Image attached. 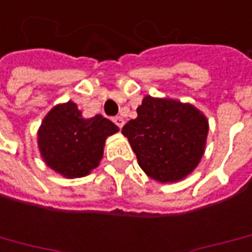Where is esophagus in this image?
Returning <instances> with one entry per match:
<instances>
[{
    "label": "esophagus",
    "mask_w": 252,
    "mask_h": 252,
    "mask_svg": "<svg viewBox=\"0 0 252 252\" xmlns=\"http://www.w3.org/2000/svg\"><path fill=\"white\" fill-rule=\"evenodd\" d=\"M113 121H114V124L119 126V128H123V126H124V119L123 117H114Z\"/></svg>",
    "instance_id": "obj_1"
}]
</instances>
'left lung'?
<instances>
[{"mask_svg": "<svg viewBox=\"0 0 252 252\" xmlns=\"http://www.w3.org/2000/svg\"><path fill=\"white\" fill-rule=\"evenodd\" d=\"M138 117L123 126V135L140 168L161 184L178 182L190 174L204 155L208 133L205 116L189 103L145 96Z\"/></svg>", "mask_w": 252, "mask_h": 252, "instance_id": "obj_1", "label": "left lung"}]
</instances>
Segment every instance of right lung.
<instances>
[{
  "label": "right lung",
  "instance_id": "obj_1",
  "mask_svg": "<svg viewBox=\"0 0 252 252\" xmlns=\"http://www.w3.org/2000/svg\"><path fill=\"white\" fill-rule=\"evenodd\" d=\"M119 132L110 120L84 119L71 100L55 106L38 129V149L48 167L66 178H81L96 168L106 138Z\"/></svg>",
  "mask_w": 252,
  "mask_h": 252
}]
</instances>
